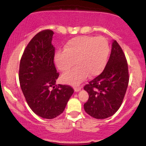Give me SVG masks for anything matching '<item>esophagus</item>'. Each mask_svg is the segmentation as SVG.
Wrapping results in <instances>:
<instances>
[{"label": "esophagus", "mask_w": 146, "mask_h": 146, "mask_svg": "<svg viewBox=\"0 0 146 146\" xmlns=\"http://www.w3.org/2000/svg\"><path fill=\"white\" fill-rule=\"evenodd\" d=\"M80 89H81V88H80V87H75V88H74V90L75 92L80 91Z\"/></svg>", "instance_id": "1"}]
</instances>
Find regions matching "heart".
Listing matches in <instances>:
<instances>
[{
    "mask_svg": "<svg viewBox=\"0 0 146 146\" xmlns=\"http://www.w3.org/2000/svg\"><path fill=\"white\" fill-rule=\"evenodd\" d=\"M109 52V44L104 37L78 36L68 40L64 50L56 52L55 62L62 72L69 71L76 62L78 66L62 75V79L64 82L77 85L83 82L88 75L92 78L102 73Z\"/></svg>",
    "mask_w": 146,
    "mask_h": 146,
    "instance_id": "b5f03b06",
    "label": "heart"
}]
</instances>
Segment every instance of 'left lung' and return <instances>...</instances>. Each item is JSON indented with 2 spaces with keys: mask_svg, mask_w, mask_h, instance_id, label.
<instances>
[{
  "mask_svg": "<svg viewBox=\"0 0 146 146\" xmlns=\"http://www.w3.org/2000/svg\"><path fill=\"white\" fill-rule=\"evenodd\" d=\"M128 82L126 58L121 46L114 40L104 71L84 87L89 95L88 101L84 104L86 113L95 119L113 115L123 102Z\"/></svg>",
  "mask_w": 146,
  "mask_h": 146,
  "instance_id": "1",
  "label": "left lung"
}]
</instances>
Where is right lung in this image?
<instances>
[{
    "label": "right lung",
    "instance_id": "right-lung-1",
    "mask_svg": "<svg viewBox=\"0 0 146 146\" xmlns=\"http://www.w3.org/2000/svg\"><path fill=\"white\" fill-rule=\"evenodd\" d=\"M53 31L43 30L27 45L20 62L19 81L27 103L33 112L44 119L56 118L63 113L74 90L56 84L59 77L54 64Z\"/></svg>",
    "mask_w": 146,
    "mask_h": 146
}]
</instances>
